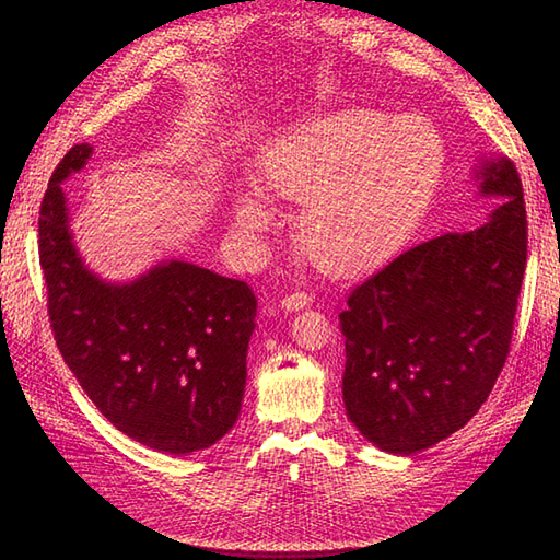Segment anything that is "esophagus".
I'll return each mask as SVG.
<instances>
[{
	"instance_id": "esophagus-1",
	"label": "esophagus",
	"mask_w": 560,
	"mask_h": 560,
	"mask_svg": "<svg viewBox=\"0 0 560 560\" xmlns=\"http://www.w3.org/2000/svg\"><path fill=\"white\" fill-rule=\"evenodd\" d=\"M311 303H313V295H311V293H305V291H293V293H289V295H283L279 305H281V311L295 313V311H301V307L311 305Z\"/></svg>"
}]
</instances>
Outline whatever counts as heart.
I'll return each instance as SVG.
<instances>
[{
	"label": "heart",
	"instance_id": "heart-1",
	"mask_svg": "<svg viewBox=\"0 0 560 560\" xmlns=\"http://www.w3.org/2000/svg\"><path fill=\"white\" fill-rule=\"evenodd\" d=\"M445 171V144L423 117L347 110L279 137L261 153L267 192L303 201L295 237L329 271H355L395 249L431 205ZM235 229L245 237L271 225L261 189L237 183Z\"/></svg>",
	"mask_w": 560,
	"mask_h": 560
}]
</instances>
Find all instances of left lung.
<instances>
[{"label": "left lung", "instance_id": "8db88e82", "mask_svg": "<svg viewBox=\"0 0 560 560\" xmlns=\"http://www.w3.org/2000/svg\"><path fill=\"white\" fill-rule=\"evenodd\" d=\"M481 197H503L471 231L416 245L359 283L339 313L343 407L392 455L450 438L501 375L527 267V211L515 165L481 156Z\"/></svg>", "mask_w": 560, "mask_h": 560}]
</instances>
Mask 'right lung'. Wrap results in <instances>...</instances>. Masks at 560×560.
I'll use <instances>...</instances> for the list:
<instances>
[{
  "instance_id": "obj_1",
  "label": "right lung",
  "mask_w": 560,
  "mask_h": 560,
  "mask_svg": "<svg viewBox=\"0 0 560 560\" xmlns=\"http://www.w3.org/2000/svg\"><path fill=\"white\" fill-rule=\"evenodd\" d=\"M93 153L59 161L40 205V267L55 341L117 431L168 455L207 450L241 413L257 299L245 281L163 259L108 281L79 255L62 183Z\"/></svg>"
}]
</instances>
